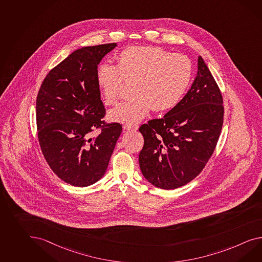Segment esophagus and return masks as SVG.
Masks as SVG:
<instances>
[{"label": "esophagus", "instance_id": "34e87169", "mask_svg": "<svg viewBox=\"0 0 262 262\" xmlns=\"http://www.w3.org/2000/svg\"><path fill=\"white\" fill-rule=\"evenodd\" d=\"M138 128H139V125H130V124H124L123 125V130L124 131H136V130H138Z\"/></svg>", "mask_w": 262, "mask_h": 262}]
</instances>
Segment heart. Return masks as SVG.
I'll list each match as a JSON object with an SVG mask.
<instances>
[{"label": "heart", "mask_w": 262, "mask_h": 262, "mask_svg": "<svg viewBox=\"0 0 262 262\" xmlns=\"http://www.w3.org/2000/svg\"><path fill=\"white\" fill-rule=\"evenodd\" d=\"M118 64L102 62L97 69V81L104 101L114 105L120 98L124 80H135L134 97L109 112L114 121L134 124L154 108L161 112L174 107L185 94L192 80L189 58L153 46L130 47L117 57Z\"/></svg>", "instance_id": "heart-1"}]
</instances>
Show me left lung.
<instances>
[{
	"mask_svg": "<svg viewBox=\"0 0 262 262\" xmlns=\"http://www.w3.org/2000/svg\"><path fill=\"white\" fill-rule=\"evenodd\" d=\"M223 100L202 57L187 94L161 119L140 127L143 177L154 186L176 189L193 181L214 153L223 124Z\"/></svg>",
	"mask_w": 262,
	"mask_h": 262,
	"instance_id": "obj_1",
	"label": "left lung"
}]
</instances>
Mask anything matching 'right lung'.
Returning a JSON list of instances; mask_svg holds the SVG:
<instances>
[{"instance_id":"1","label":"right lung","mask_w":262,"mask_h":262,"mask_svg":"<svg viewBox=\"0 0 262 262\" xmlns=\"http://www.w3.org/2000/svg\"><path fill=\"white\" fill-rule=\"evenodd\" d=\"M117 47H81L49 71L36 101L38 139L48 165L61 181L85 187L105 174L121 124L103 121L97 69ZM95 128L101 132L91 137Z\"/></svg>"}]
</instances>
